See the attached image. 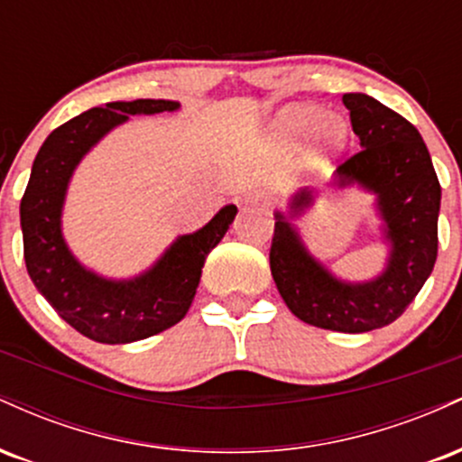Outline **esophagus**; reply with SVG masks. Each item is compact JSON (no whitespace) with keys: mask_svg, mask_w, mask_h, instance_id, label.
Masks as SVG:
<instances>
[{"mask_svg":"<svg viewBox=\"0 0 462 462\" xmlns=\"http://www.w3.org/2000/svg\"><path fill=\"white\" fill-rule=\"evenodd\" d=\"M243 204L247 206H267L269 204V198L264 190H252V193H247L245 198H243Z\"/></svg>","mask_w":462,"mask_h":462,"instance_id":"34e87169","label":"esophagus"}]
</instances>
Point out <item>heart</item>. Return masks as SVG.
I'll return each instance as SVG.
<instances>
[{
	"mask_svg": "<svg viewBox=\"0 0 462 462\" xmlns=\"http://www.w3.org/2000/svg\"><path fill=\"white\" fill-rule=\"evenodd\" d=\"M312 128V156H328L347 141V124L338 115H321L317 106H286L275 119V130L284 141H295Z\"/></svg>",
	"mask_w": 462,
	"mask_h": 462,
	"instance_id": "1",
	"label": "heart"
}]
</instances>
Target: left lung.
Masks as SVG:
<instances>
[{"label": "left lung", "instance_id": "left-lung-1", "mask_svg": "<svg viewBox=\"0 0 462 462\" xmlns=\"http://www.w3.org/2000/svg\"><path fill=\"white\" fill-rule=\"evenodd\" d=\"M360 150L338 164V184L358 182L378 195L391 258L374 282H338L301 247L282 215H275L269 267L284 304L301 321L334 332H369L393 323L432 273L439 247L441 184L415 125L363 93H346ZM310 190L293 198V213L310 204Z\"/></svg>", "mask_w": 462, "mask_h": 462}]
</instances>
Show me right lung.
I'll use <instances>...</instances> for the list:
<instances>
[{"instance_id":"obj_1","label":"right lung","mask_w":462,"mask_h":462,"mask_svg":"<svg viewBox=\"0 0 462 462\" xmlns=\"http://www.w3.org/2000/svg\"><path fill=\"white\" fill-rule=\"evenodd\" d=\"M169 99L113 102L73 116L47 136L21 198V232L28 273L51 309L97 343H132L167 330L187 315L198 291L206 256L235 221L236 206H226L195 235L180 236L141 278L110 282L87 272L60 235V208L73 169L108 130L128 115L176 110Z\"/></svg>"}]
</instances>
